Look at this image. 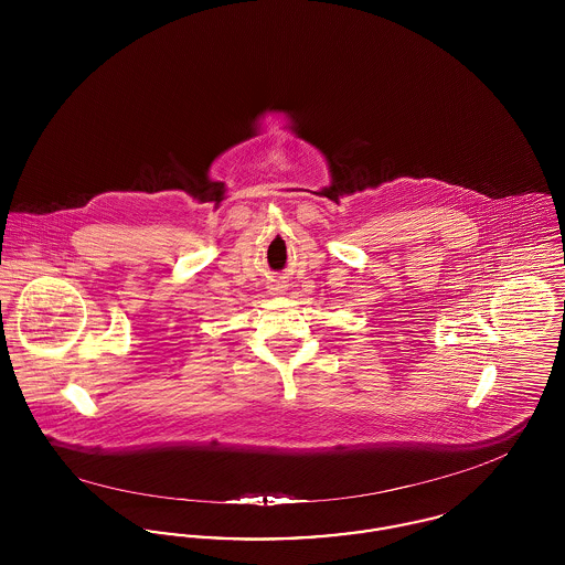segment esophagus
<instances>
[{
	"instance_id": "1",
	"label": "esophagus",
	"mask_w": 565,
	"mask_h": 565,
	"mask_svg": "<svg viewBox=\"0 0 565 565\" xmlns=\"http://www.w3.org/2000/svg\"><path fill=\"white\" fill-rule=\"evenodd\" d=\"M268 292H270L273 297H284V295L288 292V284H286V281H273V284L268 286Z\"/></svg>"
}]
</instances>
